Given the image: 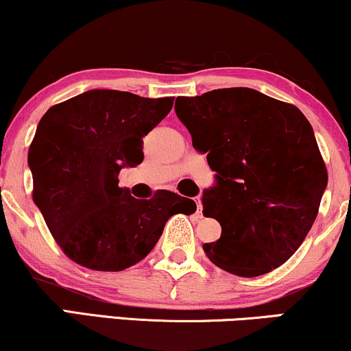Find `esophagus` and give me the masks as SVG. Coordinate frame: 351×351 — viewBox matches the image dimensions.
Wrapping results in <instances>:
<instances>
[{
	"mask_svg": "<svg viewBox=\"0 0 351 351\" xmlns=\"http://www.w3.org/2000/svg\"><path fill=\"white\" fill-rule=\"evenodd\" d=\"M196 204H197V217H202V202H201V199H197L196 201Z\"/></svg>",
	"mask_w": 351,
	"mask_h": 351,
	"instance_id": "esophagus-1",
	"label": "esophagus"
}]
</instances>
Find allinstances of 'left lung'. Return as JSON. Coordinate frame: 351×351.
I'll return each mask as SVG.
<instances>
[{"label": "left lung", "mask_w": 351, "mask_h": 351, "mask_svg": "<svg viewBox=\"0 0 351 351\" xmlns=\"http://www.w3.org/2000/svg\"><path fill=\"white\" fill-rule=\"evenodd\" d=\"M175 112L217 173L202 214L221 234L204 252L239 277L280 267L311 230L327 186L311 124L295 105L247 87L180 97Z\"/></svg>", "instance_id": "left-lung-1"}]
</instances>
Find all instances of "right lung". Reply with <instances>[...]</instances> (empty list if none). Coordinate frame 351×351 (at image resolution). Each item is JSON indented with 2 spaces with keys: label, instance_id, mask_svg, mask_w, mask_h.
<instances>
[{
  "label": "right lung",
  "instance_id": "1",
  "mask_svg": "<svg viewBox=\"0 0 351 351\" xmlns=\"http://www.w3.org/2000/svg\"><path fill=\"white\" fill-rule=\"evenodd\" d=\"M173 100L95 88L53 105L40 119L27 155L32 199L76 264L101 272L131 267L154 250L171 215L196 212V202L171 191L136 199L118 186L123 167L144 160L143 137Z\"/></svg>",
  "mask_w": 351,
  "mask_h": 351
}]
</instances>
